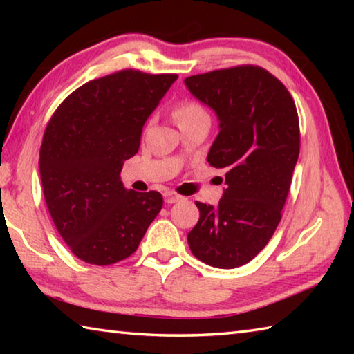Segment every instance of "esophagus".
<instances>
[{"label":"esophagus","instance_id":"1","mask_svg":"<svg viewBox=\"0 0 354 354\" xmlns=\"http://www.w3.org/2000/svg\"><path fill=\"white\" fill-rule=\"evenodd\" d=\"M164 198H165V203H167V205H173V203L181 201V200H183V196H181V195H178L176 192H171V190H169V192H165V194H164Z\"/></svg>","mask_w":354,"mask_h":354}]
</instances>
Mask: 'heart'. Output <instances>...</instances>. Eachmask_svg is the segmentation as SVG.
<instances>
[{"label":"heart","mask_w":354,"mask_h":354,"mask_svg":"<svg viewBox=\"0 0 354 354\" xmlns=\"http://www.w3.org/2000/svg\"><path fill=\"white\" fill-rule=\"evenodd\" d=\"M201 112H205V109H203L201 104L196 103V101H184V103L179 104L175 109V118L176 122H179V120L183 118L198 115Z\"/></svg>","instance_id":"heart-1"}]
</instances>
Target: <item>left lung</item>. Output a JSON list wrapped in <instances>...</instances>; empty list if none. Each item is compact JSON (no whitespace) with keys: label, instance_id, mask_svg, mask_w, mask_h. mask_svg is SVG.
Returning <instances> with one entry per match:
<instances>
[{"label":"left lung","instance_id":"obj_1","mask_svg":"<svg viewBox=\"0 0 354 354\" xmlns=\"http://www.w3.org/2000/svg\"><path fill=\"white\" fill-rule=\"evenodd\" d=\"M185 87L218 118L207 162L225 171L217 206L196 201L200 220L187 234L195 257L217 268L250 262L281 220L299 154L297 107L284 84L242 65L189 76Z\"/></svg>","mask_w":354,"mask_h":354}]
</instances>
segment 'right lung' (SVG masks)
<instances>
[{"instance_id":"obj_1","label":"right lung","mask_w":354,"mask_h":354,"mask_svg":"<svg viewBox=\"0 0 354 354\" xmlns=\"http://www.w3.org/2000/svg\"><path fill=\"white\" fill-rule=\"evenodd\" d=\"M176 80L122 70L86 82L53 113L40 147L41 187L59 234L81 261L127 259L162 209L159 192L128 190L120 171Z\"/></svg>"}]
</instances>
